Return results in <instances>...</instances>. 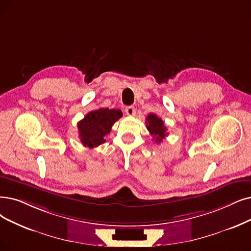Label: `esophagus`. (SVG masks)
Wrapping results in <instances>:
<instances>
[{"mask_svg":"<svg viewBox=\"0 0 251 251\" xmlns=\"http://www.w3.org/2000/svg\"><path fill=\"white\" fill-rule=\"evenodd\" d=\"M126 113L127 115H129V116L135 115V114H136V109H135V107H134V106H127V107L126 108Z\"/></svg>","mask_w":251,"mask_h":251,"instance_id":"34e87169","label":"esophagus"}]
</instances>
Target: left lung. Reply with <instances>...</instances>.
Masks as SVG:
<instances>
[{
	"instance_id": "obj_1",
	"label": "left lung",
	"mask_w": 251,
	"mask_h": 251,
	"mask_svg": "<svg viewBox=\"0 0 251 251\" xmlns=\"http://www.w3.org/2000/svg\"><path fill=\"white\" fill-rule=\"evenodd\" d=\"M146 126L150 135L153 137V140L156 143H160L168 136L167 127L164 125L162 118H159L153 113H150L146 118Z\"/></svg>"
}]
</instances>
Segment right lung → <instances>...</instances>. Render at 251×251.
<instances>
[{"label": "right lung", "mask_w": 251, "mask_h": 251, "mask_svg": "<svg viewBox=\"0 0 251 251\" xmlns=\"http://www.w3.org/2000/svg\"><path fill=\"white\" fill-rule=\"evenodd\" d=\"M123 116L119 109L100 108L88 112L77 124L81 143L88 148L98 147L105 142V137L111 131L115 122Z\"/></svg>", "instance_id": "1"}]
</instances>
